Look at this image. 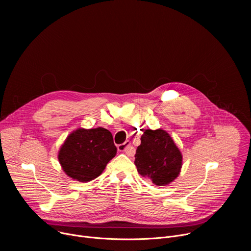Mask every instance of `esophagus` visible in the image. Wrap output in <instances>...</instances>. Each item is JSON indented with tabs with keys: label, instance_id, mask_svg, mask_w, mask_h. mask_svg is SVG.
<instances>
[{
	"label": "esophagus",
	"instance_id": "obj_1",
	"mask_svg": "<svg viewBox=\"0 0 251 251\" xmlns=\"http://www.w3.org/2000/svg\"><path fill=\"white\" fill-rule=\"evenodd\" d=\"M117 149L119 152H125L128 155H132L133 154V148L131 147L129 142H125L123 144H120L117 146Z\"/></svg>",
	"mask_w": 251,
	"mask_h": 251
}]
</instances>
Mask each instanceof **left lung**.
I'll list each match as a JSON object with an SVG mask.
<instances>
[{
	"label": "left lung",
	"instance_id": "left-lung-1",
	"mask_svg": "<svg viewBox=\"0 0 251 251\" xmlns=\"http://www.w3.org/2000/svg\"><path fill=\"white\" fill-rule=\"evenodd\" d=\"M135 165L138 173L154 185L168 186L181 173L183 155L166 130L147 129L137 147Z\"/></svg>",
	"mask_w": 251,
	"mask_h": 251
}]
</instances>
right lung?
Wrapping results in <instances>:
<instances>
[{"label": "right lung", "mask_w": 251, "mask_h": 251, "mask_svg": "<svg viewBox=\"0 0 251 251\" xmlns=\"http://www.w3.org/2000/svg\"><path fill=\"white\" fill-rule=\"evenodd\" d=\"M116 153L117 148L109 130L102 127L77 128L62 143L57 159L69 177L86 183L99 176Z\"/></svg>", "instance_id": "obj_1"}]
</instances>
